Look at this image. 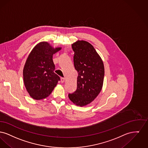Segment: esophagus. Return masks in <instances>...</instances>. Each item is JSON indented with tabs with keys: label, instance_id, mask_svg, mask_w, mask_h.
I'll list each match as a JSON object with an SVG mask.
<instances>
[{
	"label": "esophagus",
	"instance_id": "34e87169",
	"mask_svg": "<svg viewBox=\"0 0 148 148\" xmlns=\"http://www.w3.org/2000/svg\"><path fill=\"white\" fill-rule=\"evenodd\" d=\"M64 81H65V78H64L61 77V82L63 83V82H64Z\"/></svg>",
	"mask_w": 148,
	"mask_h": 148
}]
</instances>
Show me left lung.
<instances>
[{"label": "left lung", "instance_id": "obj_1", "mask_svg": "<svg viewBox=\"0 0 148 148\" xmlns=\"http://www.w3.org/2000/svg\"><path fill=\"white\" fill-rule=\"evenodd\" d=\"M75 52L73 62L78 72L77 87L69 93L71 101L77 106L90 103L101 92L105 74L104 65L93 46L85 40H78L72 45Z\"/></svg>", "mask_w": 148, "mask_h": 148}]
</instances>
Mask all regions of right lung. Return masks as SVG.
Returning a JSON list of instances; mask_svg holds the SVG:
<instances>
[{
  "label": "right lung",
  "instance_id": "1",
  "mask_svg": "<svg viewBox=\"0 0 148 148\" xmlns=\"http://www.w3.org/2000/svg\"><path fill=\"white\" fill-rule=\"evenodd\" d=\"M61 47H52L40 42L33 48L25 63L23 75L24 86L32 99L40 100L47 97L57 85L60 77L54 72L53 55Z\"/></svg>",
  "mask_w": 148,
  "mask_h": 148
}]
</instances>
